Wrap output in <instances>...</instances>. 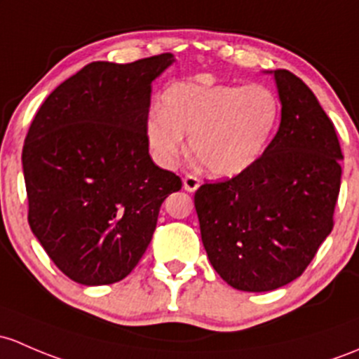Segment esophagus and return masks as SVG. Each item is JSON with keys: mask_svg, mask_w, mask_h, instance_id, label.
Masks as SVG:
<instances>
[{"mask_svg": "<svg viewBox=\"0 0 359 359\" xmlns=\"http://www.w3.org/2000/svg\"><path fill=\"white\" fill-rule=\"evenodd\" d=\"M182 184H184V189H186L187 192H194V191H198V187H199V179L198 177H194V175H186L182 179Z\"/></svg>", "mask_w": 359, "mask_h": 359, "instance_id": "obj_1", "label": "esophagus"}]
</instances>
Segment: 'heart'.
Segmentation results:
<instances>
[{
  "mask_svg": "<svg viewBox=\"0 0 359 359\" xmlns=\"http://www.w3.org/2000/svg\"><path fill=\"white\" fill-rule=\"evenodd\" d=\"M280 120V101L265 84H215L210 79L175 82L163 93L161 110L146 120L154 161L172 168L189 134L191 153L206 172L232 179L265 153Z\"/></svg>",
  "mask_w": 359,
  "mask_h": 359,
  "instance_id": "heart-1",
  "label": "heart"
}]
</instances>
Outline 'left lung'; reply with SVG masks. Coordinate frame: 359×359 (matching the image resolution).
Returning <instances> with one entry per match:
<instances>
[{
    "label": "left lung",
    "mask_w": 359,
    "mask_h": 359,
    "mask_svg": "<svg viewBox=\"0 0 359 359\" xmlns=\"http://www.w3.org/2000/svg\"><path fill=\"white\" fill-rule=\"evenodd\" d=\"M280 126L248 172L194 194L201 241L233 289L266 292L299 277L334 227L342 151L311 89L273 70Z\"/></svg>",
    "instance_id": "obj_1"
}]
</instances>
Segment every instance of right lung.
I'll use <instances>...</instances> for the list:
<instances>
[{
    "mask_svg": "<svg viewBox=\"0 0 359 359\" xmlns=\"http://www.w3.org/2000/svg\"><path fill=\"white\" fill-rule=\"evenodd\" d=\"M172 53L94 62L46 97L22 151L29 225L56 266L82 285L126 278L149 246L161 203L182 187L146 141L151 82Z\"/></svg>",
    "mask_w": 359,
    "mask_h": 359,
    "instance_id": "1",
    "label": "right lung"
}]
</instances>
